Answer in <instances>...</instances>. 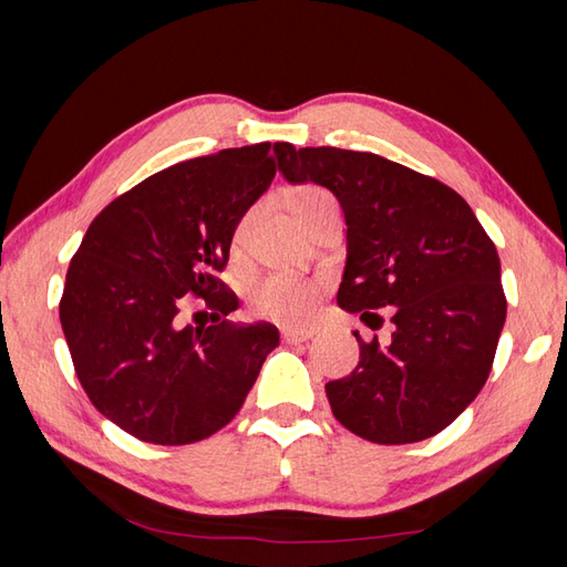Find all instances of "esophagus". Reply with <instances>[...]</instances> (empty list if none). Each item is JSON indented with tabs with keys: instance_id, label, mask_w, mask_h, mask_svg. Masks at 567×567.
<instances>
[{
	"instance_id": "esophagus-1",
	"label": "esophagus",
	"mask_w": 567,
	"mask_h": 567,
	"mask_svg": "<svg viewBox=\"0 0 567 567\" xmlns=\"http://www.w3.org/2000/svg\"><path fill=\"white\" fill-rule=\"evenodd\" d=\"M282 339L287 343H302V341H309L311 336H315L317 331L315 329H297V327H285L282 331Z\"/></svg>"
}]
</instances>
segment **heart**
<instances>
[{
    "label": "heart",
    "mask_w": 567,
    "mask_h": 567,
    "mask_svg": "<svg viewBox=\"0 0 567 567\" xmlns=\"http://www.w3.org/2000/svg\"><path fill=\"white\" fill-rule=\"evenodd\" d=\"M290 204L297 214V219L307 228L315 226L321 216L339 212V202L327 187L319 185H302L290 195ZM250 216L238 224L236 236L244 238L248 231ZM323 285L319 280L297 275H262L256 282H250L246 290V302L252 317L270 319L280 323H302L315 317Z\"/></svg>",
    "instance_id": "b5f03b06"
}]
</instances>
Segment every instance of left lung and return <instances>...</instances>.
<instances>
[{
  "label": "left lung",
  "mask_w": 567,
  "mask_h": 567,
  "mask_svg": "<svg viewBox=\"0 0 567 567\" xmlns=\"http://www.w3.org/2000/svg\"><path fill=\"white\" fill-rule=\"evenodd\" d=\"M290 183L329 187L348 224L339 305L394 331L360 346L351 375L327 382L333 416L355 436L416 443L461 416L489 378L507 319L499 256L470 204L436 177L375 153L275 143Z\"/></svg>",
  "instance_id": "left-lung-1"
}]
</instances>
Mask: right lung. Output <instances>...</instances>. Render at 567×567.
Instances as JSON below:
<instances>
[{
    "label": "right lung",
    "instance_id": "obj_1",
    "mask_svg": "<svg viewBox=\"0 0 567 567\" xmlns=\"http://www.w3.org/2000/svg\"><path fill=\"white\" fill-rule=\"evenodd\" d=\"M270 143L165 167L94 216L65 275L60 323L75 375L100 412L131 436L185 445L212 436L244 406L272 323H236L219 272L240 216L270 187ZM187 293L212 328H183Z\"/></svg>",
    "mask_w": 567,
    "mask_h": 567
}]
</instances>
